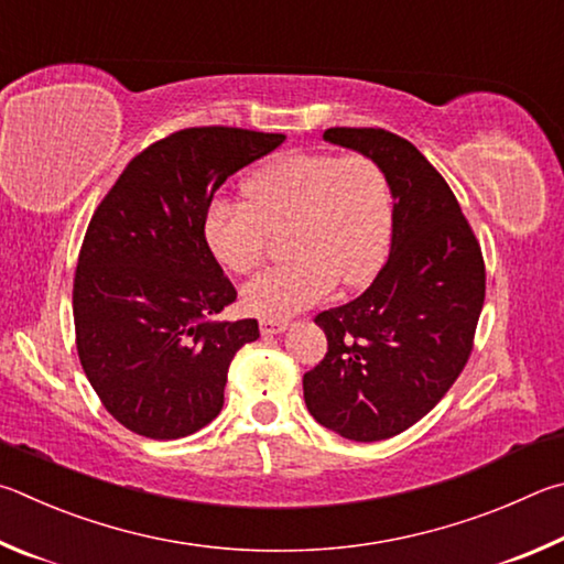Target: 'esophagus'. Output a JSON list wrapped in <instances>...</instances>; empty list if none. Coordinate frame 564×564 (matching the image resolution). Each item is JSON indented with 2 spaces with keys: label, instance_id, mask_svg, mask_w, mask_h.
<instances>
[{
  "label": "esophagus",
  "instance_id": "obj_1",
  "mask_svg": "<svg viewBox=\"0 0 564 564\" xmlns=\"http://www.w3.org/2000/svg\"><path fill=\"white\" fill-rule=\"evenodd\" d=\"M290 327L288 319H262L260 322V332L264 334V337H270V334H280Z\"/></svg>",
  "mask_w": 564,
  "mask_h": 564
}]
</instances>
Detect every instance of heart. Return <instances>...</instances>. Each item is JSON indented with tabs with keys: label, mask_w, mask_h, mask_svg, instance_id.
<instances>
[{
	"label": "heart",
	"mask_w": 564,
	"mask_h": 564,
	"mask_svg": "<svg viewBox=\"0 0 564 564\" xmlns=\"http://www.w3.org/2000/svg\"><path fill=\"white\" fill-rule=\"evenodd\" d=\"M282 230L292 260L242 290V307L262 319L290 317L339 280L359 288L379 272L391 237L387 175L361 153H284L250 175L245 203L215 200L203 220L213 257L235 274L252 272Z\"/></svg>",
	"instance_id": "1"
}]
</instances>
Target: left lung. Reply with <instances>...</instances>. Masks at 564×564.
Wrapping results in <instances>:
<instances>
[{
  "label": "left lung",
  "instance_id": "8db88e82",
  "mask_svg": "<svg viewBox=\"0 0 564 564\" xmlns=\"http://www.w3.org/2000/svg\"><path fill=\"white\" fill-rule=\"evenodd\" d=\"M324 141L387 175L391 252L369 290L314 317L327 354L304 373L317 423L359 443L421 421L458 379L486 300L480 245L456 195L416 145L383 128H327Z\"/></svg>",
  "mask_w": 564,
  "mask_h": 564
}]
</instances>
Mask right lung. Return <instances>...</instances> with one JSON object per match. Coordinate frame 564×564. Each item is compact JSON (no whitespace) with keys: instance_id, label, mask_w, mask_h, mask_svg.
Listing matches in <instances>:
<instances>
[{"instance_id":"obj_1","label":"right lung","mask_w":564,"mask_h":564,"mask_svg":"<svg viewBox=\"0 0 564 564\" xmlns=\"http://www.w3.org/2000/svg\"><path fill=\"white\" fill-rule=\"evenodd\" d=\"M282 133L203 126L138 153L88 223L74 276L76 349L111 416L173 441L223 409L227 369L260 337L257 319L210 322L237 300L203 220L227 177Z\"/></svg>"}]
</instances>
